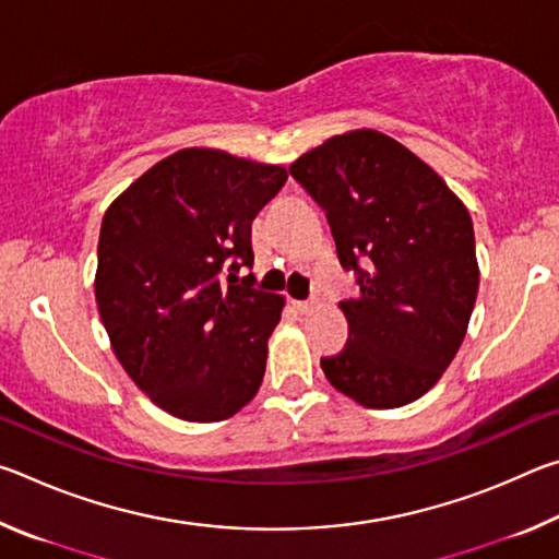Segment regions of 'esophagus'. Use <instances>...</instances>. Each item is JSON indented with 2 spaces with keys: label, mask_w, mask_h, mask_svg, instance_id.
<instances>
[{
  "label": "esophagus",
  "mask_w": 559,
  "mask_h": 559,
  "mask_svg": "<svg viewBox=\"0 0 559 559\" xmlns=\"http://www.w3.org/2000/svg\"><path fill=\"white\" fill-rule=\"evenodd\" d=\"M293 308H296L298 313H302V316H310L320 308V302L313 300V298H310V300H293Z\"/></svg>",
  "instance_id": "34e87169"
}]
</instances>
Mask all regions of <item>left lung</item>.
<instances>
[{"label":"left lung","instance_id":"8db88e82","mask_svg":"<svg viewBox=\"0 0 559 559\" xmlns=\"http://www.w3.org/2000/svg\"><path fill=\"white\" fill-rule=\"evenodd\" d=\"M323 206L359 296L340 302L349 337L320 359L328 382L367 409L427 394L466 337L478 296L473 222L451 187L380 130L328 138L290 165Z\"/></svg>","mask_w":559,"mask_h":559}]
</instances>
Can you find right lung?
<instances>
[{"mask_svg": "<svg viewBox=\"0 0 559 559\" xmlns=\"http://www.w3.org/2000/svg\"><path fill=\"white\" fill-rule=\"evenodd\" d=\"M286 179L281 165L185 147L103 216L93 288L110 347L177 419H229L259 392L286 298L236 273L253 263L251 224Z\"/></svg>", "mask_w": 559, "mask_h": 559, "instance_id": "obj_1", "label": "right lung"}]
</instances>
